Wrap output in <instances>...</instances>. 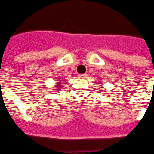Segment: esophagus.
<instances>
[{
    "instance_id": "obj_1",
    "label": "esophagus",
    "mask_w": 154,
    "mask_h": 154,
    "mask_svg": "<svg viewBox=\"0 0 154 154\" xmlns=\"http://www.w3.org/2000/svg\"><path fill=\"white\" fill-rule=\"evenodd\" d=\"M86 74H84V75H79V78H85L86 77Z\"/></svg>"
}]
</instances>
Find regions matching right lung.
<instances>
[{"label": "right lung", "instance_id": "right-lung-1", "mask_svg": "<svg viewBox=\"0 0 154 154\" xmlns=\"http://www.w3.org/2000/svg\"><path fill=\"white\" fill-rule=\"evenodd\" d=\"M60 81V82H59V81ZM56 81L57 82V84H56V85H55V87H56V89H55V91H59L60 89H61V87H62V85H60V83H61V79L60 78H58L57 79H56Z\"/></svg>", "mask_w": 154, "mask_h": 154}]
</instances>
